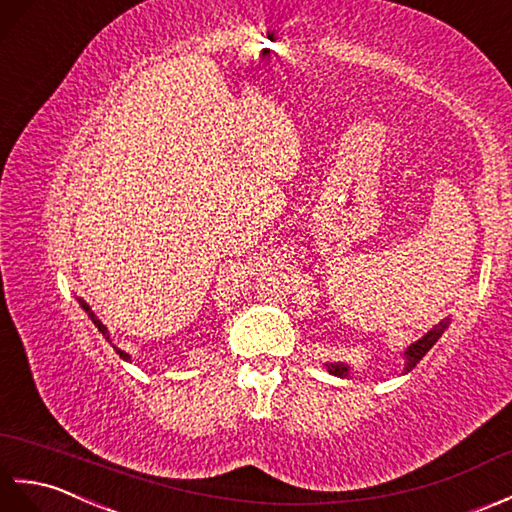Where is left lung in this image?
I'll return each mask as SVG.
<instances>
[{"instance_id": "1", "label": "left lung", "mask_w": 512, "mask_h": 512, "mask_svg": "<svg viewBox=\"0 0 512 512\" xmlns=\"http://www.w3.org/2000/svg\"><path fill=\"white\" fill-rule=\"evenodd\" d=\"M445 328H447V322H440L438 326L431 328L425 337H420L418 342H414L410 348H407V352H405V357H407L405 370L407 372H410L416 363L427 355V350L438 342L440 335L445 333ZM328 372L335 374V377H348V366H344V363H328Z\"/></svg>"}]
</instances>
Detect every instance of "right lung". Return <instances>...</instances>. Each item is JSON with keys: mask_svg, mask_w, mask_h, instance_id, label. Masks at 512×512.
Instances as JSON below:
<instances>
[{"mask_svg": "<svg viewBox=\"0 0 512 512\" xmlns=\"http://www.w3.org/2000/svg\"><path fill=\"white\" fill-rule=\"evenodd\" d=\"M78 302H81V306H83V309L87 311V315H89V317H92V322H94V324L98 326V331H100L102 335H105V337L109 339V333H107V328H105V326H102V322H100V320H98V317H96V315L92 313V309H89V304H85L83 300H78ZM116 350H118V348H116ZM118 355H120L122 359H129V355H127V352H124V350H118Z\"/></svg>", "mask_w": 512, "mask_h": 512, "instance_id": "obj_1", "label": "right lung"}]
</instances>
